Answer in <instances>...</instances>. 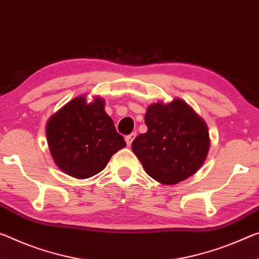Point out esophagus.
Masks as SVG:
<instances>
[{"mask_svg": "<svg viewBox=\"0 0 259 259\" xmlns=\"http://www.w3.org/2000/svg\"><path fill=\"white\" fill-rule=\"evenodd\" d=\"M136 138V134L135 133H133V134H130V135H128V136H125V143H126V145L128 146H130L131 144H133V142H134V139Z\"/></svg>", "mask_w": 259, "mask_h": 259, "instance_id": "1", "label": "esophagus"}]
</instances>
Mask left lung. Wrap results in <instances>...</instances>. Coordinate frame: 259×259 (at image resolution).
Returning <instances> with one entry per match:
<instances>
[{"label": "left lung", "mask_w": 259, "mask_h": 259, "mask_svg": "<svg viewBox=\"0 0 259 259\" xmlns=\"http://www.w3.org/2000/svg\"><path fill=\"white\" fill-rule=\"evenodd\" d=\"M145 124L147 131L135 138L133 151L152 179L171 186L202 167L210 149L208 129L186 101L150 105Z\"/></svg>", "instance_id": "1"}]
</instances>
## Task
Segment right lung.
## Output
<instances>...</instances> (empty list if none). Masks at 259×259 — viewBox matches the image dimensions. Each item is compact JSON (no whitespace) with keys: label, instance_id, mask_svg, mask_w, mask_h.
Returning a JSON list of instances; mask_svg holds the SVG:
<instances>
[{"label":"right lung","instance_id":"right-lung-1","mask_svg":"<svg viewBox=\"0 0 259 259\" xmlns=\"http://www.w3.org/2000/svg\"><path fill=\"white\" fill-rule=\"evenodd\" d=\"M46 135L57 167L76 179L100 173L115 152L126 145L100 97L92 102L84 96L69 101L49 117Z\"/></svg>","mask_w":259,"mask_h":259}]
</instances>
